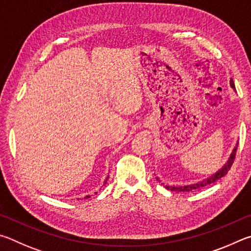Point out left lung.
I'll use <instances>...</instances> for the list:
<instances>
[{"mask_svg": "<svg viewBox=\"0 0 251 251\" xmlns=\"http://www.w3.org/2000/svg\"><path fill=\"white\" fill-rule=\"evenodd\" d=\"M230 86H231L232 89L236 91L235 83H234V81H232V80H230ZM237 146H238V144H236V147L234 148V150H232V153L230 154L229 159H228L227 163L224 165L221 170H218L216 173L213 174L212 176L205 178V179H203V181H201V182H197V183H194V184H188V185H179V186L164 185V186L168 188V190L173 191V192H192V191H194V190H197V188L205 187V186L209 185V184L215 183L216 181H218V179H221L223 176H225L228 171L230 170L231 165H232V163H234V160H235V155H236V151H237ZM156 179L159 182H161L159 177H156Z\"/></svg>", "mask_w": 251, "mask_h": 251, "instance_id": "obj_1", "label": "left lung"}]
</instances>
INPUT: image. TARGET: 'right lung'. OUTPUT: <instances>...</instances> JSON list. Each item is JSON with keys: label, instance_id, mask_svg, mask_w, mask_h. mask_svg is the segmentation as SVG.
I'll use <instances>...</instances> for the list:
<instances>
[{"label": "right lung", "instance_id": "obj_1", "mask_svg": "<svg viewBox=\"0 0 251 251\" xmlns=\"http://www.w3.org/2000/svg\"><path fill=\"white\" fill-rule=\"evenodd\" d=\"M108 177H109V176H108ZM108 177H107V178H105V182H104V184H105V183H107V179H108ZM104 184H103V185H104ZM89 197H90L89 195H87V196H85V197H83V199H89Z\"/></svg>", "mask_w": 251, "mask_h": 251}]
</instances>
